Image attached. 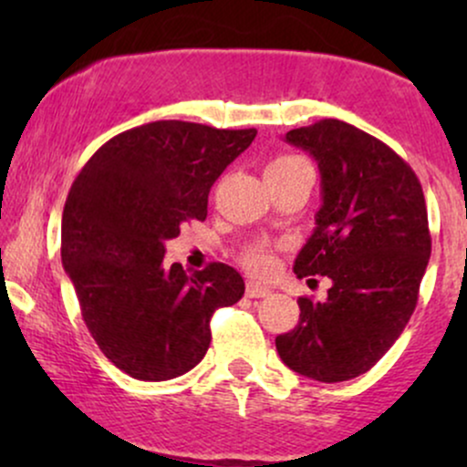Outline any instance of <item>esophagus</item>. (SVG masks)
<instances>
[{
  "instance_id": "34e87169",
  "label": "esophagus",
  "mask_w": 467,
  "mask_h": 467,
  "mask_svg": "<svg viewBox=\"0 0 467 467\" xmlns=\"http://www.w3.org/2000/svg\"><path fill=\"white\" fill-rule=\"evenodd\" d=\"M270 292L272 289L259 281H248V285H245V296L248 298H264Z\"/></svg>"
}]
</instances>
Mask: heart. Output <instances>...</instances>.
<instances>
[{
	"label": "heart",
	"mask_w": 467,
	"mask_h": 467,
	"mask_svg": "<svg viewBox=\"0 0 467 467\" xmlns=\"http://www.w3.org/2000/svg\"><path fill=\"white\" fill-rule=\"evenodd\" d=\"M301 164L307 162H305L303 158H298V155H276V158L267 164L265 173H270V171L294 169V166ZM245 264H248L254 272H259V275H265V272H270L272 265H275V256H272V252L267 248H252L245 252Z\"/></svg>",
	"instance_id": "heart-1"
}]
</instances>
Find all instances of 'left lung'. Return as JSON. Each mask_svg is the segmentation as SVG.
I'll use <instances>...</instances> for the list:
<instances>
[{
	"mask_svg": "<svg viewBox=\"0 0 467 467\" xmlns=\"http://www.w3.org/2000/svg\"><path fill=\"white\" fill-rule=\"evenodd\" d=\"M285 142L316 160L323 200L294 272L331 287L325 301L298 298L301 318L276 336V351L305 378L347 382L393 347L415 312L431 259L426 200L410 166L349 122L325 118Z\"/></svg>",
	"mask_w": 467,
	"mask_h": 467,
	"instance_id": "1",
	"label": "left lung"
}]
</instances>
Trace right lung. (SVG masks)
<instances>
[{"instance_id": "obj_1", "label": "right lung", "mask_w": 467, "mask_h": 467, "mask_svg": "<svg viewBox=\"0 0 467 467\" xmlns=\"http://www.w3.org/2000/svg\"><path fill=\"white\" fill-rule=\"evenodd\" d=\"M256 130L158 120L122 131L80 169L61 219V261L89 334L120 371L162 382L211 345V316L244 296L234 267L189 276L164 261L184 222H203L208 192Z\"/></svg>"}]
</instances>
